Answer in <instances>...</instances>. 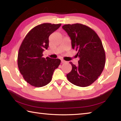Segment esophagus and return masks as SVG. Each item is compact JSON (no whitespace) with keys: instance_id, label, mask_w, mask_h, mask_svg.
Segmentation results:
<instances>
[{"instance_id":"esophagus-1","label":"esophagus","mask_w":121,"mask_h":121,"mask_svg":"<svg viewBox=\"0 0 121 121\" xmlns=\"http://www.w3.org/2000/svg\"><path fill=\"white\" fill-rule=\"evenodd\" d=\"M65 60H61V62L62 63H65Z\"/></svg>"}]
</instances>
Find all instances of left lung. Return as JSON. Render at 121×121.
<instances>
[{
  "label": "left lung",
  "instance_id": "1",
  "mask_svg": "<svg viewBox=\"0 0 121 121\" xmlns=\"http://www.w3.org/2000/svg\"><path fill=\"white\" fill-rule=\"evenodd\" d=\"M62 28L79 58L78 65L70 62L72 70L67 75V78L76 86H88L97 80L105 67L106 55L101 41L93 30L82 24H65Z\"/></svg>",
  "mask_w": 121,
  "mask_h": 121
}]
</instances>
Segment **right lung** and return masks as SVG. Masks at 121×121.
I'll use <instances>...</instances> for the list:
<instances>
[{
    "label": "right lung",
    "instance_id": "1",
    "mask_svg": "<svg viewBox=\"0 0 121 121\" xmlns=\"http://www.w3.org/2000/svg\"><path fill=\"white\" fill-rule=\"evenodd\" d=\"M61 24L43 23L26 35L20 47L17 56L19 70L24 80L35 87H42L50 82L54 70L60 65L59 59L43 57L48 49L49 36Z\"/></svg>",
    "mask_w": 121,
    "mask_h": 121
}]
</instances>
